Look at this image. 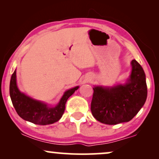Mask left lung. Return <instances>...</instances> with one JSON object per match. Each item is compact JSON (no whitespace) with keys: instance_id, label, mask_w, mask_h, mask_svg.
Here are the masks:
<instances>
[{"instance_id":"1","label":"left lung","mask_w":159,"mask_h":159,"mask_svg":"<svg viewBox=\"0 0 159 159\" xmlns=\"http://www.w3.org/2000/svg\"><path fill=\"white\" fill-rule=\"evenodd\" d=\"M125 83L112 87L93 88L91 112L100 122L117 125L127 122L138 114L145 103L148 90L144 70L135 59Z\"/></svg>"}]
</instances>
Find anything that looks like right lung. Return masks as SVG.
Returning <instances> with one entry per match:
<instances>
[{
    "label": "right lung",
    "instance_id": "right-lung-1",
    "mask_svg": "<svg viewBox=\"0 0 159 159\" xmlns=\"http://www.w3.org/2000/svg\"><path fill=\"white\" fill-rule=\"evenodd\" d=\"M79 88L76 86L65 91L57 105L52 106L21 93L17 86L15 69L11 78L9 92L13 106L21 119L35 125H47L55 123L61 118L67 100Z\"/></svg>",
    "mask_w": 159,
    "mask_h": 159
}]
</instances>
